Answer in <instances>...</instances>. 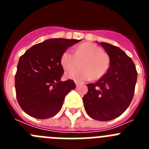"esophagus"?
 <instances>
[{"label":"esophagus","mask_w":149,"mask_h":149,"mask_svg":"<svg viewBox=\"0 0 149 149\" xmlns=\"http://www.w3.org/2000/svg\"><path fill=\"white\" fill-rule=\"evenodd\" d=\"M75 85H76V86H77V87H78V86H80V85H81V83H79V82H77V81H75Z\"/></svg>","instance_id":"obj_1"}]
</instances>
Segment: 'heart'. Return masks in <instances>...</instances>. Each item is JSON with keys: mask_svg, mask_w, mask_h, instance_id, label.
Returning <instances> with one entry per match:
<instances>
[{"mask_svg": "<svg viewBox=\"0 0 149 149\" xmlns=\"http://www.w3.org/2000/svg\"><path fill=\"white\" fill-rule=\"evenodd\" d=\"M80 61L82 68L73 70ZM61 64L65 70H71L65 74L67 78L81 82L103 77L110 67V59L100 47L85 42L77 46L74 53L70 50L64 51L61 56Z\"/></svg>", "mask_w": 149, "mask_h": 149, "instance_id": "heart-1", "label": "heart"}]
</instances>
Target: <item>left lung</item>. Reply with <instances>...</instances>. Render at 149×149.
<instances>
[{
    "label": "left lung",
    "instance_id": "1",
    "mask_svg": "<svg viewBox=\"0 0 149 149\" xmlns=\"http://www.w3.org/2000/svg\"><path fill=\"white\" fill-rule=\"evenodd\" d=\"M110 57V67L95 84H87L83 98L86 113L98 121H110L122 115L134 97L137 72L134 62L122 50L98 42Z\"/></svg>",
    "mask_w": 149,
    "mask_h": 149
}]
</instances>
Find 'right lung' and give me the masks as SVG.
<instances>
[{
    "instance_id": "obj_1",
    "label": "right lung",
    "mask_w": 149,
    "mask_h": 149,
    "mask_svg": "<svg viewBox=\"0 0 149 149\" xmlns=\"http://www.w3.org/2000/svg\"><path fill=\"white\" fill-rule=\"evenodd\" d=\"M78 39H49L29 48L19 59L15 77L18 102L30 116L39 119L56 115L65 95L75 89L72 80L61 81V56Z\"/></svg>"
}]
</instances>
